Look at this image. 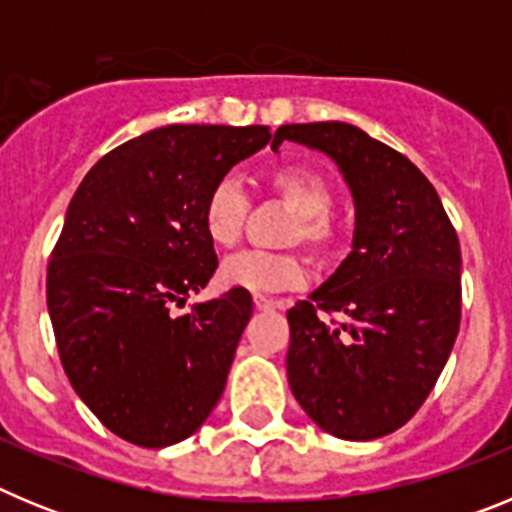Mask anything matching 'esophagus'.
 Returning a JSON list of instances; mask_svg holds the SVG:
<instances>
[{"mask_svg": "<svg viewBox=\"0 0 512 512\" xmlns=\"http://www.w3.org/2000/svg\"><path fill=\"white\" fill-rule=\"evenodd\" d=\"M253 305L259 307V310H282L284 302H279V300H269V297L256 295V297H253Z\"/></svg>", "mask_w": 512, "mask_h": 512, "instance_id": "34e87169", "label": "esophagus"}]
</instances>
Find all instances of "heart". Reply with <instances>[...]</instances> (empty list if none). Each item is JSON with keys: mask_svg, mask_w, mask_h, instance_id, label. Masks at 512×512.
Here are the masks:
<instances>
[{"mask_svg": "<svg viewBox=\"0 0 512 512\" xmlns=\"http://www.w3.org/2000/svg\"><path fill=\"white\" fill-rule=\"evenodd\" d=\"M279 200L297 212V223L289 230V243H305L318 259H333L341 251V235L328 220L333 192L328 182L305 166H282L266 179ZM248 220V200L233 179H223L207 194L202 207V228L217 248H233L243 238ZM305 261L297 253H235L220 266V282L266 295L295 289L305 282Z\"/></svg>", "mask_w": 512, "mask_h": 512, "instance_id": "heart-1", "label": "heart"}]
</instances>
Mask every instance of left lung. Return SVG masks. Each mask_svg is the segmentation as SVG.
<instances>
[{
    "mask_svg": "<svg viewBox=\"0 0 512 512\" xmlns=\"http://www.w3.org/2000/svg\"><path fill=\"white\" fill-rule=\"evenodd\" d=\"M320 151L354 197L351 253L287 312L289 390L307 418L343 441L408 423L449 361L461 320V248L433 184L402 153L348 122L282 125ZM341 311L325 324L317 310Z\"/></svg>",
    "mask_w": 512,
    "mask_h": 512,
    "instance_id": "obj_1",
    "label": "left lung"
}]
</instances>
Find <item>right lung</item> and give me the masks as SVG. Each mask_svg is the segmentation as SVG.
Here are the masks:
<instances>
[{"label": "right lung", "mask_w": 512, "mask_h": 512, "mask_svg": "<svg viewBox=\"0 0 512 512\" xmlns=\"http://www.w3.org/2000/svg\"><path fill=\"white\" fill-rule=\"evenodd\" d=\"M271 140L248 125H166L89 169L48 264V312L63 372L115 436L164 449L192 436L228 382L253 312L246 289L171 307L217 269L207 194Z\"/></svg>", "instance_id": "1"}]
</instances>
